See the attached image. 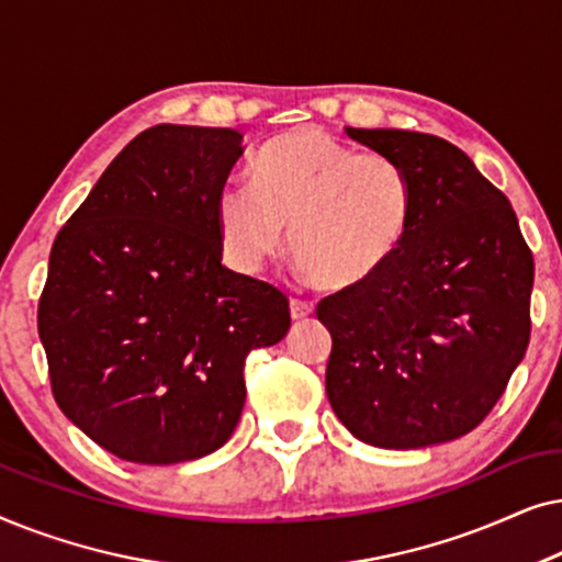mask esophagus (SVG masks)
<instances>
[{
  "instance_id": "34e87169",
  "label": "esophagus",
  "mask_w": 562,
  "mask_h": 562,
  "mask_svg": "<svg viewBox=\"0 0 562 562\" xmlns=\"http://www.w3.org/2000/svg\"><path fill=\"white\" fill-rule=\"evenodd\" d=\"M291 319H306L314 314V306L310 302H304V299H291Z\"/></svg>"
}]
</instances>
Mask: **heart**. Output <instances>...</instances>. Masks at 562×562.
Returning a JSON list of instances; mask_svg holds the SVG:
<instances>
[{
  "instance_id": "heart-1",
  "label": "heart",
  "mask_w": 562,
  "mask_h": 562,
  "mask_svg": "<svg viewBox=\"0 0 562 562\" xmlns=\"http://www.w3.org/2000/svg\"><path fill=\"white\" fill-rule=\"evenodd\" d=\"M412 212L414 187L398 160L314 127L266 143L252 181H227L217 196L222 245L237 268L256 271L289 225L291 258L322 289L379 276L402 248Z\"/></svg>"
}]
</instances>
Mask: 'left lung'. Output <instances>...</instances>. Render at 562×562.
<instances>
[{"label":"left lung","mask_w":562,"mask_h":562,"mask_svg":"<svg viewBox=\"0 0 562 562\" xmlns=\"http://www.w3.org/2000/svg\"><path fill=\"white\" fill-rule=\"evenodd\" d=\"M404 166L412 225L379 276L322 299L327 398L358 440L450 442L481 425L529 345L535 260L509 199L442 137L345 127Z\"/></svg>","instance_id":"obj_1"}]
</instances>
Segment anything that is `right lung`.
Listing matches in <instances>:
<instances>
[{"label": "right lung", "instance_id": "right-lung-1", "mask_svg": "<svg viewBox=\"0 0 562 562\" xmlns=\"http://www.w3.org/2000/svg\"><path fill=\"white\" fill-rule=\"evenodd\" d=\"M229 127L156 125L106 166L53 243L37 333L56 404L130 463L204 458L235 432L245 358L289 333V299L222 266Z\"/></svg>", "mask_w": 562, "mask_h": 562}]
</instances>
